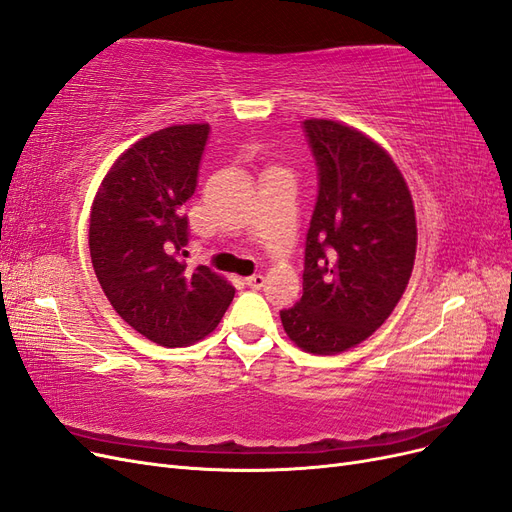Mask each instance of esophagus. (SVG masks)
Segmentation results:
<instances>
[{"mask_svg":"<svg viewBox=\"0 0 512 512\" xmlns=\"http://www.w3.org/2000/svg\"><path fill=\"white\" fill-rule=\"evenodd\" d=\"M245 286H250V288H254V290H260L262 286H265V277L262 275H252V277H245Z\"/></svg>","mask_w":512,"mask_h":512,"instance_id":"34e87169","label":"esophagus"}]
</instances>
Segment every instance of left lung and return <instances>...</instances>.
<instances>
[{
  "mask_svg": "<svg viewBox=\"0 0 512 512\" xmlns=\"http://www.w3.org/2000/svg\"><path fill=\"white\" fill-rule=\"evenodd\" d=\"M318 198L305 241L303 297L284 331L312 354L361 344L391 316L416 256L408 185L378 143L331 119H305Z\"/></svg>",
  "mask_w": 512,
  "mask_h": 512,
  "instance_id": "obj_1",
  "label": "left lung"
}]
</instances>
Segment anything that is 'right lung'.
Returning a JSON list of instances; mask_svg holds the SVG:
<instances>
[{
	"mask_svg": "<svg viewBox=\"0 0 512 512\" xmlns=\"http://www.w3.org/2000/svg\"><path fill=\"white\" fill-rule=\"evenodd\" d=\"M207 123L170 126L134 143L108 170L94 198L89 252L115 312L166 348L209 335L235 288L209 267H190L183 205L196 192Z\"/></svg>",
	"mask_w": 512,
	"mask_h": 512,
	"instance_id": "right-lung-1",
	"label": "right lung"
}]
</instances>
